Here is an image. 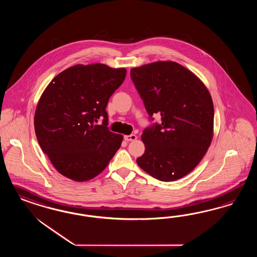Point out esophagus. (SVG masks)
<instances>
[{"label":"esophagus","mask_w":257,"mask_h":257,"mask_svg":"<svg viewBox=\"0 0 257 257\" xmlns=\"http://www.w3.org/2000/svg\"><path fill=\"white\" fill-rule=\"evenodd\" d=\"M138 139L136 135H128V136H124V140L126 141H134Z\"/></svg>","instance_id":"1"}]
</instances>
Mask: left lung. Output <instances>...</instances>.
<instances>
[{
	"label": "left lung",
	"mask_w": 257,
	"mask_h": 257,
	"mask_svg": "<svg viewBox=\"0 0 257 257\" xmlns=\"http://www.w3.org/2000/svg\"><path fill=\"white\" fill-rule=\"evenodd\" d=\"M149 116L161 123L143 131L145 153L137 163L154 178L171 182L193 171L210 146L214 105L210 92L192 71L173 61L131 69Z\"/></svg>",
	"instance_id": "left-lung-1"
}]
</instances>
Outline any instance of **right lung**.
<instances>
[{
	"instance_id": "right-lung-1",
	"label": "right lung",
	"mask_w": 257,
	"mask_h": 257,
	"mask_svg": "<svg viewBox=\"0 0 257 257\" xmlns=\"http://www.w3.org/2000/svg\"><path fill=\"white\" fill-rule=\"evenodd\" d=\"M126 69L77 64L57 74L39 98L34 125L39 146L63 176L93 179L115 156L122 135L110 132L106 105ZM99 119L102 125H96Z\"/></svg>"
}]
</instances>
